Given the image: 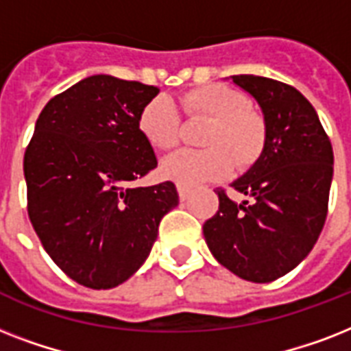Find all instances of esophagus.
I'll use <instances>...</instances> for the list:
<instances>
[{
    "instance_id": "esophagus-1",
    "label": "esophagus",
    "mask_w": 351,
    "mask_h": 351,
    "mask_svg": "<svg viewBox=\"0 0 351 351\" xmlns=\"http://www.w3.org/2000/svg\"><path fill=\"white\" fill-rule=\"evenodd\" d=\"M176 191H178V197H180L182 202H186L187 198H189V191H191V189L187 186H184V184H176Z\"/></svg>"
}]
</instances>
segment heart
<instances>
[{
	"mask_svg": "<svg viewBox=\"0 0 351 351\" xmlns=\"http://www.w3.org/2000/svg\"><path fill=\"white\" fill-rule=\"evenodd\" d=\"M189 117L209 118L204 134L208 149H182L162 162V173L184 186L222 178L237 167L253 164L264 149L266 123L250 107L244 93L228 85H204L182 96ZM142 136L156 149L175 147L180 134V117L169 96L160 95L143 107L138 118Z\"/></svg>",
	"mask_w": 351,
	"mask_h": 351,
	"instance_id": "heart-1",
	"label": "heart"
}]
</instances>
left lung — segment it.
I'll list each match as a JSON object with an SVG mask.
<instances>
[{"label":"left lung","mask_w":351,"mask_h":351,"mask_svg":"<svg viewBox=\"0 0 351 351\" xmlns=\"http://www.w3.org/2000/svg\"><path fill=\"white\" fill-rule=\"evenodd\" d=\"M233 84L258 104L266 123L261 156L231 187L247 200L219 191V211L204 224L213 256L237 277L271 282L313 250L328 213L333 149L315 109L277 80L239 74Z\"/></svg>","instance_id":"1"}]
</instances>
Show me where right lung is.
Instances as JSON below:
<instances>
[{
    "instance_id": "right-lung-1",
    "label": "right lung",
    "mask_w": 351,
    "mask_h": 351,
    "mask_svg": "<svg viewBox=\"0 0 351 351\" xmlns=\"http://www.w3.org/2000/svg\"><path fill=\"white\" fill-rule=\"evenodd\" d=\"M158 87L109 74L54 96L25 151L29 219L54 264L82 286L125 282L178 206L173 182L134 187L156 167L138 118Z\"/></svg>"
}]
</instances>
